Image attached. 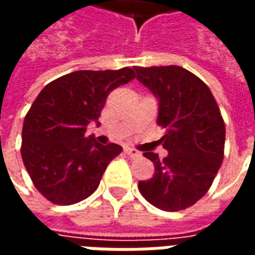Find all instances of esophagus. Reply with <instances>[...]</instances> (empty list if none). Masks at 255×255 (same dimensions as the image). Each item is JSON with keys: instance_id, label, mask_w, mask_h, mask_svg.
I'll return each mask as SVG.
<instances>
[{"instance_id": "esophagus-1", "label": "esophagus", "mask_w": 255, "mask_h": 255, "mask_svg": "<svg viewBox=\"0 0 255 255\" xmlns=\"http://www.w3.org/2000/svg\"><path fill=\"white\" fill-rule=\"evenodd\" d=\"M124 151H126V154H127L128 157H131V158H139V157H140V153L136 151L135 149H129V147H128V149H126Z\"/></svg>"}]
</instances>
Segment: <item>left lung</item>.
<instances>
[{
  "mask_svg": "<svg viewBox=\"0 0 255 255\" xmlns=\"http://www.w3.org/2000/svg\"><path fill=\"white\" fill-rule=\"evenodd\" d=\"M136 79L158 101L157 124L168 155L153 151L155 173L138 183L143 198L155 208L177 212L190 208L208 192L224 157L225 126L213 94L194 73L177 65L133 67Z\"/></svg>",
  "mask_w": 255,
  "mask_h": 255,
  "instance_id": "left-lung-1",
  "label": "left lung"
}]
</instances>
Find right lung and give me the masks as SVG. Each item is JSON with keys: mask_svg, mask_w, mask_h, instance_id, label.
Here are the masks:
<instances>
[{"mask_svg": "<svg viewBox=\"0 0 255 255\" xmlns=\"http://www.w3.org/2000/svg\"><path fill=\"white\" fill-rule=\"evenodd\" d=\"M133 78L131 68L76 71L50 82L36 97L23 123L21 158L50 202L72 205L90 197L122 153V146H104L86 132L90 123H98L109 93Z\"/></svg>", "mask_w": 255, "mask_h": 255, "instance_id": "1", "label": "right lung"}]
</instances>
